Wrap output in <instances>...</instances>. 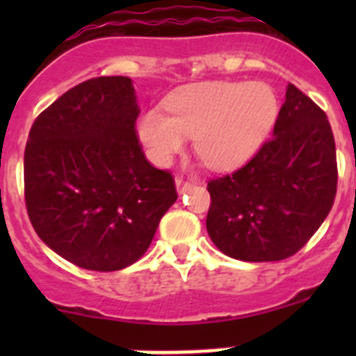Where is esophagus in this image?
Returning a JSON list of instances; mask_svg holds the SVG:
<instances>
[{"mask_svg":"<svg viewBox=\"0 0 356 356\" xmlns=\"http://www.w3.org/2000/svg\"><path fill=\"white\" fill-rule=\"evenodd\" d=\"M176 188H178V193H185V191H188V188L193 187V181L187 180V178H184V176H176Z\"/></svg>","mask_w":356,"mask_h":356,"instance_id":"esophagus-1","label":"esophagus"}]
</instances>
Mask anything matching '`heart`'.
Returning <instances> with one entry per match:
<instances>
[{"mask_svg": "<svg viewBox=\"0 0 356 356\" xmlns=\"http://www.w3.org/2000/svg\"><path fill=\"white\" fill-rule=\"evenodd\" d=\"M160 110H146L137 119V135L159 165L171 162L193 137L197 159L210 169H232L260 147L278 115L275 90L266 83L210 81L187 87Z\"/></svg>", "mask_w": 356, "mask_h": 356, "instance_id": "heart-1", "label": "heart"}]
</instances>
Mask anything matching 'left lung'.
<instances>
[{
	"mask_svg": "<svg viewBox=\"0 0 356 356\" xmlns=\"http://www.w3.org/2000/svg\"><path fill=\"white\" fill-rule=\"evenodd\" d=\"M207 229L232 259L278 262L310 241L337 194V155L328 118L289 83L273 137L232 175L207 185Z\"/></svg>",
	"mask_w": 356,
	"mask_h": 356,
	"instance_id": "obj_1",
	"label": "left lung"
}]
</instances>
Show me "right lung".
<instances>
[{
  "label": "right lung",
  "instance_id": "right-lung-1",
  "mask_svg": "<svg viewBox=\"0 0 356 356\" xmlns=\"http://www.w3.org/2000/svg\"><path fill=\"white\" fill-rule=\"evenodd\" d=\"M127 76L81 81L42 110L24 149V201L44 244L90 271H119L146 253L178 197L169 171L144 155Z\"/></svg>",
  "mask_w": 356,
  "mask_h": 356
}]
</instances>
